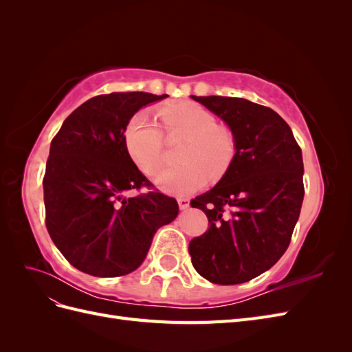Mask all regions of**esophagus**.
<instances>
[{
	"mask_svg": "<svg viewBox=\"0 0 352 352\" xmlns=\"http://www.w3.org/2000/svg\"><path fill=\"white\" fill-rule=\"evenodd\" d=\"M189 199L188 198H179L177 199V204H179V208L180 210H186V208H189Z\"/></svg>",
	"mask_w": 352,
	"mask_h": 352,
	"instance_id": "34e87169",
	"label": "esophagus"
}]
</instances>
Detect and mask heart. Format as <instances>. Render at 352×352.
<instances>
[{
	"label": "heart",
	"mask_w": 352,
	"mask_h": 352,
	"mask_svg": "<svg viewBox=\"0 0 352 352\" xmlns=\"http://www.w3.org/2000/svg\"><path fill=\"white\" fill-rule=\"evenodd\" d=\"M167 138L185 136L177 153L179 166L160 175L155 184L164 192L185 197L207 182L220 179L238 153L236 135L217 124L214 113L194 101L167 104L160 109ZM124 144L133 163L148 176H155L164 162L163 131L148 113H136L124 131Z\"/></svg>",
	"instance_id": "obj_1"
}]
</instances>
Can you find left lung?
<instances>
[{
  "label": "left lung",
  "instance_id": "1",
  "mask_svg": "<svg viewBox=\"0 0 352 352\" xmlns=\"http://www.w3.org/2000/svg\"><path fill=\"white\" fill-rule=\"evenodd\" d=\"M236 135L228 172L190 207L208 230L189 242L194 269L219 285L248 282L269 270L289 247L304 199L301 148L282 117L243 98L197 97Z\"/></svg>",
  "mask_w": 352,
  "mask_h": 352
}]
</instances>
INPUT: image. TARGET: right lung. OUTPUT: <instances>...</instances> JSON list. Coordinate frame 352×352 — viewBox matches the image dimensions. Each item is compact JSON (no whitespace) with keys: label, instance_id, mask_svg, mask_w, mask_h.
<instances>
[{"label":"right lung","instance_id":"1","mask_svg":"<svg viewBox=\"0 0 352 352\" xmlns=\"http://www.w3.org/2000/svg\"><path fill=\"white\" fill-rule=\"evenodd\" d=\"M167 95L111 92L74 110L51 141L44 185L45 225L52 242L78 270L117 278L136 270L157 229L179 212L158 190L123 197L153 184L127 153L124 131L144 105Z\"/></svg>","mask_w":352,"mask_h":352}]
</instances>
